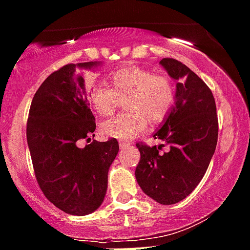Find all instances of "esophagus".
I'll use <instances>...</instances> for the list:
<instances>
[{
  "mask_svg": "<svg viewBox=\"0 0 250 250\" xmlns=\"http://www.w3.org/2000/svg\"><path fill=\"white\" fill-rule=\"evenodd\" d=\"M129 146H130V145L126 144V142H120V144H119V148H120L121 151L129 148Z\"/></svg>",
  "mask_w": 250,
  "mask_h": 250,
  "instance_id": "esophagus-1",
  "label": "esophagus"
}]
</instances>
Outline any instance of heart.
<instances>
[{"label": "heart", "instance_id": "b5f03b06", "mask_svg": "<svg viewBox=\"0 0 250 250\" xmlns=\"http://www.w3.org/2000/svg\"><path fill=\"white\" fill-rule=\"evenodd\" d=\"M109 85L96 83L88 88V98L97 114L108 116L114 113L119 102L129 110L102 123L101 131L111 139L129 141L146 127L147 120H163L174 102V87L167 76L153 75L141 67H121L113 71Z\"/></svg>", "mask_w": 250, "mask_h": 250}]
</instances>
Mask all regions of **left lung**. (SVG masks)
Returning a JSON list of instances; mask_svg holds the SVG:
<instances>
[{
  "label": "left lung",
  "mask_w": 250,
  "mask_h": 250,
  "mask_svg": "<svg viewBox=\"0 0 250 250\" xmlns=\"http://www.w3.org/2000/svg\"><path fill=\"white\" fill-rule=\"evenodd\" d=\"M159 65L177 81L175 104L153 135L169 145V151L159 153V146L136 145L141 158L135 177L147 196L173 205L205 175L217 145L218 121L212 92L196 73L174 59H163Z\"/></svg>",
  "instance_id": "1"
}]
</instances>
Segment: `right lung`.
Returning <instances> with one entry per match:
<instances>
[{"label":"right lung","instance_id":"right-lung-1","mask_svg":"<svg viewBox=\"0 0 250 250\" xmlns=\"http://www.w3.org/2000/svg\"><path fill=\"white\" fill-rule=\"evenodd\" d=\"M102 63H70L55 71L30 105L27 141L38 184L47 200L68 215H88L102 205L109 168L119 152L115 139L81 146L96 130V118L77 68L92 70Z\"/></svg>","mask_w":250,"mask_h":250}]
</instances>
